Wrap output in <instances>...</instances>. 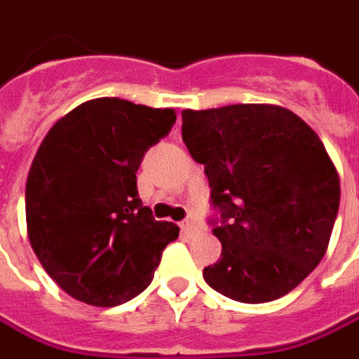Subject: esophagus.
<instances>
[{
	"instance_id": "1",
	"label": "esophagus",
	"mask_w": 359,
	"mask_h": 359,
	"mask_svg": "<svg viewBox=\"0 0 359 359\" xmlns=\"http://www.w3.org/2000/svg\"><path fill=\"white\" fill-rule=\"evenodd\" d=\"M180 229H182L184 237H187V239H191L197 233V227L194 225V221H182V223H180Z\"/></svg>"
}]
</instances>
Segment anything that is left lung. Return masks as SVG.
Wrapping results in <instances>:
<instances>
[{"label": "left lung", "instance_id": "obj_1", "mask_svg": "<svg viewBox=\"0 0 359 359\" xmlns=\"http://www.w3.org/2000/svg\"><path fill=\"white\" fill-rule=\"evenodd\" d=\"M182 136L205 165L221 209V259L211 288L261 304L288 294L326 255L340 205V175L318 134L276 104L184 110Z\"/></svg>", "mask_w": 359, "mask_h": 359}]
</instances>
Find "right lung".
<instances>
[{
    "mask_svg": "<svg viewBox=\"0 0 359 359\" xmlns=\"http://www.w3.org/2000/svg\"><path fill=\"white\" fill-rule=\"evenodd\" d=\"M174 122V108L104 96L73 108L43 138L25 185L27 237L67 294L110 309L151 283L180 227L142 205L136 172Z\"/></svg>",
    "mask_w": 359,
    "mask_h": 359,
    "instance_id": "1",
    "label": "right lung"
}]
</instances>
